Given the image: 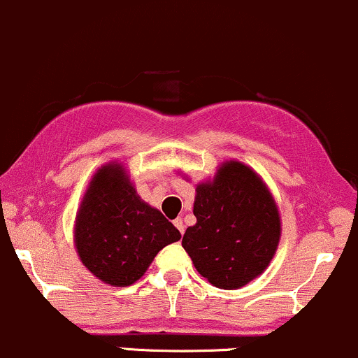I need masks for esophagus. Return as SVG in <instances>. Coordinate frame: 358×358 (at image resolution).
<instances>
[{
	"label": "esophagus",
	"instance_id": "34e87169",
	"mask_svg": "<svg viewBox=\"0 0 358 358\" xmlns=\"http://www.w3.org/2000/svg\"><path fill=\"white\" fill-rule=\"evenodd\" d=\"M174 226L178 227L180 234H184V222H182V219H180V217H179V219H176V220H174Z\"/></svg>",
	"mask_w": 358,
	"mask_h": 358
}]
</instances>
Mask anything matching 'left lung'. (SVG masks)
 <instances>
[{"mask_svg":"<svg viewBox=\"0 0 358 358\" xmlns=\"http://www.w3.org/2000/svg\"><path fill=\"white\" fill-rule=\"evenodd\" d=\"M193 213L196 224L184 233L182 248L210 285L239 289L264 274L281 239V215L252 167L222 162L212 179L196 184Z\"/></svg>","mask_w":358,"mask_h":358,"instance_id":"left-lung-1","label":"left lung"}]
</instances>
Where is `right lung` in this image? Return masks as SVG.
<instances>
[{"label":"right lung","mask_w":358,"mask_h":358,"mask_svg":"<svg viewBox=\"0 0 358 358\" xmlns=\"http://www.w3.org/2000/svg\"><path fill=\"white\" fill-rule=\"evenodd\" d=\"M179 239L174 224L141 200L124 164L106 162L94 172L73 222L76 252L94 278L115 288L134 285Z\"/></svg>","instance_id":"1"}]
</instances>
